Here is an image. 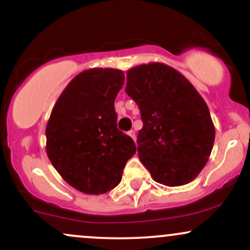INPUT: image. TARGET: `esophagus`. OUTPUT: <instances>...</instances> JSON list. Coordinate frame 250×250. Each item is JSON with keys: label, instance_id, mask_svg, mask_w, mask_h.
I'll return each instance as SVG.
<instances>
[{"label": "esophagus", "instance_id": "esophagus-1", "mask_svg": "<svg viewBox=\"0 0 250 250\" xmlns=\"http://www.w3.org/2000/svg\"><path fill=\"white\" fill-rule=\"evenodd\" d=\"M128 136H130V137H132V139L134 140V142H136V132H134L133 130L128 131Z\"/></svg>", "mask_w": 250, "mask_h": 250}]
</instances>
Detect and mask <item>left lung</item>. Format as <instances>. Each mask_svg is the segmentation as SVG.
Listing matches in <instances>:
<instances>
[{
  "label": "left lung",
  "mask_w": 250,
  "mask_h": 250,
  "mask_svg": "<svg viewBox=\"0 0 250 250\" xmlns=\"http://www.w3.org/2000/svg\"><path fill=\"white\" fill-rule=\"evenodd\" d=\"M125 92L140 110L138 156L151 177L167 187L190 183L206 167L215 140L208 105L192 83L161 62L126 73Z\"/></svg>",
  "instance_id": "8db88e82"
}]
</instances>
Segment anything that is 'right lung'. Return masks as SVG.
I'll return each instance as SVG.
<instances>
[{"instance_id": "right-lung-1", "label": "right lung", "mask_w": 250, "mask_h": 250, "mask_svg": "<svg viewBox=\"0 0 250 250\" xmlns=\"http://www.w3.org/2000/svg\"><path fill=\"white\" fill-rule=\"evenodd\" d=\"M124 73L91 68L67 85L46 126V152L69 186L100 195L122 181L136 144L117 128L114 99L124 85Z\"/></svg>"}]
</instances>
